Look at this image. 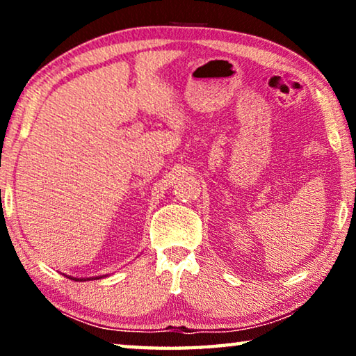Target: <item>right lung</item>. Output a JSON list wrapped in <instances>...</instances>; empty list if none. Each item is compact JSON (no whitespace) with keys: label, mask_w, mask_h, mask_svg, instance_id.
Wrapping results in <instances>:
<instances>
[{"label":"right lung","mask_w":356,"mask_h":356,"mask_svg":"<svg viewBox=\"0 0 356 356\" xmlns=\"http://www.w3.org/2000/svg\"><path fill=\"white\" fill-rule=\"evenodd\" d=\"M67 276L69 280H75V281H92V280H100V278H105L106 275H102V276H91V278H76V276H69V275H65Z\"/></svg>","instance_id":"obj_1"}]
</instances>
